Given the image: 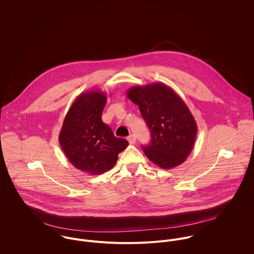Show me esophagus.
Returning a JSON list of instances; mask_svg holds the SVG:
<instances>
[{
	"instance_id": "1",
	"label": "esophagus",
	"mask_w": 254,
	"mask_h": 254,
	"mask_svg": "<svg viewBox=\"0 0 254 254\" xmlns=\"http://www.w3.org/2000/svg\"><path fill=\"white\" fill-rule=\"evenodd\" d=\"M128 142L131 144V145H133V144H135L136 143V136L134 135V134H131L129 137H128Z\"/></svg>"
}]
</instances>
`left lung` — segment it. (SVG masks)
Wrapping results in <instances>:
<instances>
[{"label": "left lung", "instance_id": "left-lung-1", "mask_svg": "<svg viewBox=\"0 0 254 254\" xmlns=\"http://www.w3.org/2000/svg\"><path fill=\"white\" fill-rule=\"evenodd\" d=\"M126 96L151 132L150 144L143 146L146 157L163 169L182 164L193 147L197 126L180 96L160 82L131 87Z\"/></svg>", "mask_w": 254, "mask_h": 254}]
</instances>
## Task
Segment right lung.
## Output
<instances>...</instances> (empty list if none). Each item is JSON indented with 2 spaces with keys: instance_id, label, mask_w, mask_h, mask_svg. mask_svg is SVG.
Wrapping results in <instances>:
<instances>
[{
  "instance_id": "1",
  "label": "right lung",
  "mask_w": 254,
  "mask_h": 254,
  "mask_svg": "<svg viewBox=\"0 0 254 254\" xmlns=\"http://www.w3.org/2000/svg\"><path fill=\"white\" fill-rule=\"evenodd\" d=\"M107 95L101 91L80 94L68 109L59 141L69 162L78 170L100 175L116 163L129 143L116 138L102 120Z\"/></svg>"
}]
</instances>
